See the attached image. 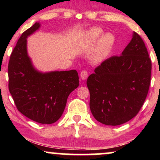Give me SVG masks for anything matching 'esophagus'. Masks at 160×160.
<instances>
[{
	"mask_svg": "<svg viewBox=\"0 0 160 160\" xmlns=\"http://www.w3.org/2000/svg\"><path fill=\"white\" fill-rule=\"evenodd\" d=\"M80 76H81V78H82V80H86L88 77V71H87V70H82V71L81 72V73H80Z\"/></svg>",
	"mask_w": 160,
	"mask_h": 160,
	"instance_id": "34e87169",
	"label": "esophagus"
}]
</instances>
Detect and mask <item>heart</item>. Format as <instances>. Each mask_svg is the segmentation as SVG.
Masks as SVG:
<instances>
[{
  "instance_id": "obj_1",
  "label": "heart",
  "mask_w": 160,
  "mask_h": 160,
  "mask_svg": "<svg viewBox=\"0 0 160 160\" xmlns=\"http://www.w3.org/2000/svg\"><path fill=\"white\" fill-rule=\"evenodd\" d=\"M103 34V31L99 28H92L87 32L85 37L89 42H94L99 39ZM114 44V37L112 34H106L102 37L97 51V58L101 59L107 56L111 48Z\"/></svg>"
}]
</instances>
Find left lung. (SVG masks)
Instances as JSON below:
<instances>
[{"mask_svg": "<svg viewBox=\"0 0 160 160\" xmlns=\"http://www.w3.org/2000/svg\"><path fill=\"white\" fill-rule=\"evenodd\" d=\"M151 70L145 43L134 32L121 55L103 61L88 78L94 118L105 125L118 126L135 117L147 97Z\"/></svg>", "mask_w": 160, "mask_h": 160, "instance_id": "1", "label": "left lung"}]
</instances>
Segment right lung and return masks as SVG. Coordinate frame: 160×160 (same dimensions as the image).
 <instances>
[{
  "instance_id": "1",
  "label": "right lung",
  "mask_w": 160,
  "mask_h": 160,
  "mask_svg": "<svg viewBox=\"0 0 160 160\" xmlns=\"http://www.w3.org/2000/svg\"><path fill=\"white\" fill-rule=\"evenodd\" d=\"M40 28L36 22L21 35L10 55L8 88L19 112L37 123L51 124L61 118L69 94L79 85L75 70L41 72L27 51V38Z\"/></svg>"
}]
</instances>
